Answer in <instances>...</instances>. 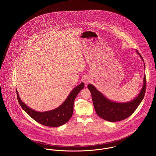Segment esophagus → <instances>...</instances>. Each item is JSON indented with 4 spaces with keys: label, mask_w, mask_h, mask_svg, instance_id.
<instances>
[{
    "label": "esophagus",
    "mask_w": 156,
    "mask_h": 156,
    "mask_svg": "<svg viewBox=\"0 0 156 156\" xmlns=\"http://www.w3.org/2000/svg\"><path fill=\"white\" fill-rule=\"evenodd\" d=\"M84 83H86V84H87L88 83H90V80L89 79V78H85V79H84Z\"/></svg>",
    "instance_id": "34e87169"
}]
</instances>
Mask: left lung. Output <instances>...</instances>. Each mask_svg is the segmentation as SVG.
Wrapping results in <instances>:
<instances>
[{
  "mask_svg": "<svg viewBox=\"0 0 156 156\" xmlns=\"http://www.w3.org/2000/svg\"><path fill=\"white\" fill-rule=\"evenodd\" d=\"M136 52L144 62L143 57L136 50ZM144 69L145 64L144 63ZM146 87V75L143 78V85L137 96L131 101L119 102L112 101L105 97L92 84H88V88L91 93L93 104L96 113L101 117L110 122H116L129 117L137 108L144 98Z\"/></svg>",
  "mask_w": 156,
  "mask_h": 156,
  "instance_id": "8db88e82",
  "label": "left lung"
}]
</instances>
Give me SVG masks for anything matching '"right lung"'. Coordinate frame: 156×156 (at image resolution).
<instances>
[{"label":"right lung","mask_w":156,"mask_h":156,"mask_svg":"<svg viewBox=\"0 0 156 156\" xmlns=\"http://www.w3.org/2000/svg\"><path fill=\"white\" fill-rule=\"evenodd\" d=\"M83 87L84 83H81L73 88L60 106L54 110L44 112H39L29 107L20 98L17 90L16 92L20 105L32 119L44 126L57 127L64 125L71 118L73 114V102Z\"/></svg>","instance_id":"1"}]
</instances>
